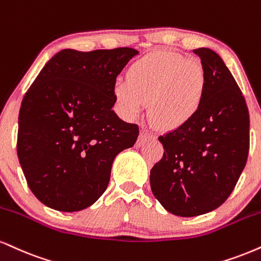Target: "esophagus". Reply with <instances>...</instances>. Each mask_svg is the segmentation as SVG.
I'll return each mask as SVG.
<instances>
[{"mask_svg": "<svg viewBox=\"0 0 261 261\" xmlns=\"http://www.w3.org/2000/svg\"><path fill=\"white\" fill-rule=\"evenodd\" d=\"M149 139H154V135L149 134L148 131L143 130L142 133L140 134L139 139H137V141H136V144H135V146H136V147H141L144 142H146L147 140H149Z\"/></svg>", "mask_w": 261, "mask_h": 261, "instance_id": "esophagus-1", "label": "esophagus"}]
</instances>
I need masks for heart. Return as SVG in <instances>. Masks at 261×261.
Instances as JSON below:
<instances>
[{
    "mask_svg": "<svg viewBox=\"0 0 261 261\" xmlns=\"http://www.w3.org/2000/svg\"><path fill=\"white\" fill-rule=\"evenodd\" d=\"M208 77L202 63L172 52H156L139 59L119 77L114 96L121 114L134 119L149 100V114L159 126L176 130L202 108Z\"/></svg>",
    "mask_w": 261,
    "mask_h": 261,
    "instance_id": "1",
    "label": "heart"
}]
</instances>
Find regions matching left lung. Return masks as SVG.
Wrapping results in <instances>:
<instances>
[{
	"instance_id": "1",
	"label": "left lung",
	"mask_w": 261,
	"mask_h": 261,
	"mask_svg": "<svg viewBox=\"0 0 261 261\" xmlns=\"http://www.w3.org/2000/svg\"><path fill=\"white\" fill-rule=\"evenodd\" d=\"M208 77L202 108L185 126L158 137L162 159L150 170V188L171 214L197 216L221 205L234 190L249 152V112L220 56L197 48Z\"/></svg>"
}]
</instances>
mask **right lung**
I'll list each match as a JSON object with an SVG mask.
<instances>
[{"label":"right lung","instance_id":"1","mask_svg":"<svg viewBox=\"0 0 261 261\" xmlns=\"http://www.w3.org/2000/svg\"><path fill=\"white\" fill-rule=\"evenodd\" d=\"M137 53L63 49L27 91L17 152L28 186L45 205L59 212L92 205L108 186L115 156L136 142L139 125L112 108L117 76Z\"/></svg>","mask_w":261,"mask_h":261}]
</instances>
